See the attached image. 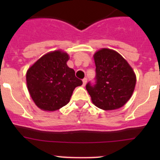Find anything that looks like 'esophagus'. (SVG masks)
Instances as JSON below:
<instances>
[{"mask_svg": "<svg viewBox=\"0 0 160 160\" xmlns=\"http://www.w3.org/2000/svg\"><path fill=\"white\" fill-rule=\"evenodd\" d=\"M87 82V78H85L82 79V86H83V87H85V86H86Z\"/></svg>", "mask_w": 160, "mask_h": 160, "instance_id": "34e87169", "label": "esophagus"}]
</instances>
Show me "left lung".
Instances as JSON below:
<instances>
[{
  "mask_svg": "<svg viewBox=\"0 0 160 160\" xmlns=\"http://www.w3.org/2000/svg\"><path fill=\"white\" fill-rule=\"evenodd\" d=\"M96 85H87L91 101L104 111L116 110L129 101L135 90L136 75L129 63L114 49L102 48L94 54Z\"/></svg>",
  "mask_w": 160,
  "mask_h": 160,
  "instance_id": "8db88e82",
  "label": "left lung"
}]
</instances>
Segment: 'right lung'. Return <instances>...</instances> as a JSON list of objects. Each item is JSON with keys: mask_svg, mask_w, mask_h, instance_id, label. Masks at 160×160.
<instances>
[{"mask_svg": "<svg viewBox=\"0 0 160 160\" xmlns=\"http://www.w3.org/2000/svg\"><path fill=\"white\" fill-rule=\"evenodd\" d=\"M69 59L66 52L58 49L44 54L28 69V91L42 111H55L66 106L75 87L82 84L66 64Z\"/></svg>", "mask_w": 160, "mask_h": 160, "instance_id": "obj_1", "label": "right lung"}]
</instances>
